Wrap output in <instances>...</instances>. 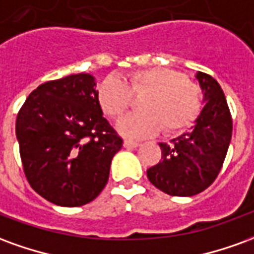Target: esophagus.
<instances>
[{
	"label": "esophagus",
	"instance_id": "esophagus-1",
	"mask_svg": "<svg viewBox=\"0 0 254 254\" xmlns=\"http://www.w3.org/2000/svg\"><path fill=\"white\" fill-rule=\"evenodd\" d=\"M140 144L137 141H132V140H124V147L125 148H136Z\"/></svg>",
	"mask_w": 254,
	"mask_h": 254
}]
</instances>
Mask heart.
Returning a JSON list of instances; mask_svg holds the SVG:
<instances>
[{
    "label": "heart",
    "instance_id": "obj_1",
    "mask_svg": "<svg viewBox=\"0 0 254 254\" xmlns=\"http://www.w3.org/2000/svg\"><path fill=\"white\" fill-rule=\"evenodd\" d=\"M144 95L141 113L118 122V132L127 137L154 136L163 127L174 134L190 127L201 111V91L185 74L165 66L132 70L122 80L107 76L98 87V103L111 120L121 118L132 105V96Z\"/></svg>",
    "mask_w": 254,
    "mask_h": 254
}]
</instances>
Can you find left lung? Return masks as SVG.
I'll list each match as a JSON object with an SVG mask.
<instances>
[{
    "mask_svg": "<svg viewBox=\"0 0 254 254\" xmlns=\"http://www.w3.org/2000/svg\"><path fill=\"white\" fill-rule=\"evenodd\" d=\"M196 78L205 105L190 132L159 143L162 160L149 167L151 184L170 196L189 197L205 190L223 166L233 133V120L219 83L207 73Z\"/></svg>",
    "mask_w": 254,
    "mask_h": 254,
    "instance_id": "left-lung-1",
    "label": "left lung"
}]
</instances>
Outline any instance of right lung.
Returning a JSON list of instances; mask_svg holds the SVG:
<instances>
[{
    "mask_svg": "<svg viewBox=\"0 0 254 254\" xmlns=\"http://www.w3.org/2000/svg\"><path fill=\"white\" fill-rule=\"evenodd\" d=\"M95 77L88 73L41 84L16 120L23 170L47 201L80 207L109 181L122 138L103 117Z\"/></svg>",
    "mask_w": 254,
    "mask_h": 254,
    "instance_id": "1",
    "label": "right lung"
}]
</instances>
